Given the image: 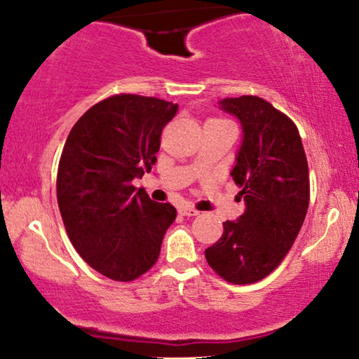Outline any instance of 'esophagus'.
<instances>
[{"label": "esophagus", "mask_w": 359, "mask_h": 359, "mask_svg": "<svg viewBox=\"0 0 359 359\" xmlns=\"http://www.w3.org/2000/svg\"><path fill=\"white\" fill-rule=\"evenodd\" d=\"M179 212L182 214V216H189V217L197 216V214H199V211H197V209L191 208V205H180V208H179Z\"/></svg>", "instance_id": "esophagus-1"}]
</instances>
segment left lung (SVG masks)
Instances as JSON below:
<instances>
[{"label": "left lung", "instance_id": "1", "mask_svg": "<svg viewBox=\"0 0 359 359\" xmlns=\"http://www.w3.org/2000/svg\"><path fill=\"white\" fill-rule=\"evenodd\" d=\"M221 111L236 116L241 145L231 177L245 212L222 222V236L205 250L209 266L231 283L265 278L285 258L309 208V167L297 126L257 96L224 97Z\"/></svg>", "mask_w": 359, "mask_h": 359}]
</instances>
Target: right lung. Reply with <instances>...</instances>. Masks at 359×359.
<instances>
[{
    "mask_svg": "<svg viewBox=\"0 0 359 359\" xmlns=\"http://www.w3.org/2000/svg\"><path fill=\"white\" fill-rule=\"evenodd\" d=\"M179 106L119 94L97 102L72 126L57 172L65 231L82 259L111 280L138 278L158 259L175 221L172 204L133 185L151 170L163 126Z\"/></svg>",
    "mask_w": 359,
    "mask_h": 359,
    "instance_id": "obj_1",
    "label": "right lung"
}]
</instances>
